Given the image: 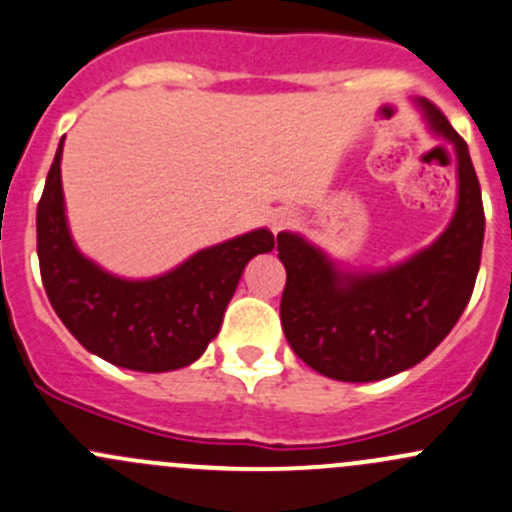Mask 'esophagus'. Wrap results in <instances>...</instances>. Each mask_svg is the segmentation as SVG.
<instances>
[{
  "label": "esophagus",
  "mask_w": 512,
  "mask_h": 512,
  "mask_svg": "<svg viewBox=\"0 0 512 512\" xmlns=\"http://www.w3.org/2000/svg\"><path fill=\"white\" fill-rule=\"evenodd\" d=\"M292 225H294V213L287 211V208H282V211H277V213L270 215L272 233H282V230L292 228Z\"/></svg>",
  "instance_id": "34e87169"
}]
</instances>
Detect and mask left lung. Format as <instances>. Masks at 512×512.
<instances>
[{
  "label": "left lung",
  "instance_id": "obj_1",
  "mask_svg": "<svg viewBox=\"0 0 512 512\" xmlns=\"http://www.w3.org/2000/svg\"><path fill=\"white\" fill-rule=\"evenodd\" d=\"M419 105L459 161V206L432 247L385 272L346 274L299 235H277L287 267L279 304L284 336L326 378L370 383L412 368L444 341L473 294L486 230L481 184L444 112L429 100Z\"/></svg>",
  "mask_w": 512,
  "mask_h": 512
}]
</instances>
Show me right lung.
I'll return each instance as SVG.
<instances>
[{
  "mask_svg": "<svg viewBox=\"0 0 512 512\" xmlns=\"http://www.w3.org/2000/svg\"><path fill=\"white\" fill-rule=\"evenodd\" d=\"M61 154L63 139L36 211L41 282L53 311L83 348L107 363L139 373L186 368L218 336L242 270L272 250L274 235L252 230L196 252L157 279L112 277L75 250L63 211Z\"/></svg>",
  "mask_w": 512,
  "mask_h": 512,
  "instance_id": "1",
  "label": "right lung"
}]
</instances>
